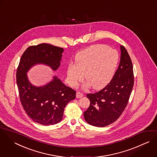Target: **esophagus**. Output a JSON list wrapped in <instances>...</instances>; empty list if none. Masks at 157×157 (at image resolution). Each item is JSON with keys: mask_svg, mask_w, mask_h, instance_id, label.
Masks as SVG:
<instances>
[{"mask_svg": "<svg viewBox=\"0 0 157 157\" xmlns=\"http://www.w3.org/2000/svg\"><path fill=\"white\" fill-rule=\"evenodd\" d=\"M83 93H82L81 92H80V91H77V93H76V97L77 98H82V97H83Z\"/></svg>", "mask_w": 157, "mask_h": 157, "instance_id": "1", "label": "esophagus"}]
</instances>
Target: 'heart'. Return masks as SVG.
<instances>
[{"instance_id": "1", "label": "heart", "mask_w": 157, "mask_h": 157, "mask_svg": "<svg viewBox=\"0 0 157 157\" xmlns=\"http://www.w3.org/2000/svg\"><path fill=\"white\" fill-rule=\"evenodd\" d=\"M118 54L115 50L103 44L92 45L79 52L75 58V64L67 69L69 85L75 87L85 78L94 89L106 85L112 78L118 62Z\"/></svg>"}]
</instances>
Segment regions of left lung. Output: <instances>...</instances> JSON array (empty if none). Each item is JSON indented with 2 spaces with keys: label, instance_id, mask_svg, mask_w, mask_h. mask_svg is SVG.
<instances>
[{
  "label": "left lung",
  "instance_id": "obj_1",
  "mask_svg": "<svg viewBox=\"0 0 157 157\" xmlns=\"http://www.w3.org/2000/svg\"><path fill=\"white\" fill-rule=\"evenodd\" d=\"M118 67L110 83L95 93L87 94L90 105L84 112V118L90 124L106 126L115 121L126 107L134 85L132 64L123 46H120Z\"/></svg>",
  "mask_w": 157,
  "mask_h": 157
}]
</instances>
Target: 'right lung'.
<instances>
[{
  "label": "right lung",
  "instance_id": "1",
  "mask_svg": "<svg viewBox=\"0 0 157 157\" xmlns=\"http://www.w3.org/2000/svg\"><path fill=\"white\" fill-rule=\"evenodd\" d=\"M63 48L48 44L28 47L21 56L17 71V83L21 104L35 122L48 126L63 119L64 108L75 98L76 91L65 85L57 77L42 86L32 85L27 72L34 66L43 64L53 71L59 67Z\"/></svg>",
  "mask_w": 157,
  "mask_h": 157
}]
</instances>
